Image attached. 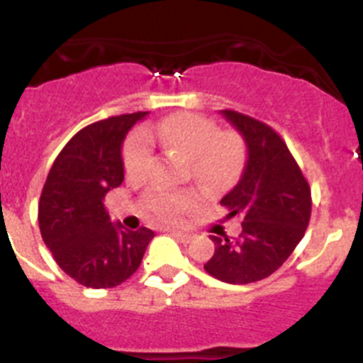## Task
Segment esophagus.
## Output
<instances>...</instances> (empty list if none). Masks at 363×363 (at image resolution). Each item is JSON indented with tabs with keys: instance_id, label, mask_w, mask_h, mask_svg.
Wrapping results in <instances>:
<instances>
[{
	"instance_id": "esophagus-1",
	"label": "esophagus",
	"mask_w": 363,
	"mask_h": 363,
	"mask_svg": "<svg viewBox=\"0 0 363 363\" xmlns=\"http://www.w3.org/2000/svg\"><path fill=\"white\" fill-rule=\"evenodd\" d=\"M168 232L172 233V235L177 237L179 240H182L184 244H189L193 239H195V233H189V232H181V230H174V228H168Z\"/></svg>"
}]
</instances>
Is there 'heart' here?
<instances>
[{"label": "heart", "mask_w": 363, "mask_h": 363, "mask_svg": "<svg viewBox=\"0 0 363 363\" xmlns=\"http://www.w3.org/2000/svg\"><path fill=\"white\" fill-rule=\"evenodd\" d=\"M152 142L191 160L195 179L212 191L230 188L246 163V144L239 133L221 131L214 121L200 113L179 112L126 138L123 164L128 177L140 179L147 174L152 163ZM196 203L199 195L193 191L155 189L144 196L145 208L163 221L184 218Z\"/></svg>", "instance_id": "b5f03b06"}]
</instances>
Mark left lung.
I'll use <instances>...</instances> for the list:
<instances>
[{"mask_svg": "<svg viewBox=\"0 0 363 363\" xmlns=\"http://www.w3.org/2000/svg\"><path fill=\"white\" fill-rule=\"evenodd\" d=\"M247 145L239 184L221 205L244 218L237 239L211 235L207 274L230 284H250L276 272L302 240L311 219V188L286 142L269 124L237 111H221Z\"/></svg>", "mask_w": 363, "mask_h": 363, "instance_id": "obj_1", "label": "left lung"}]
</instances>
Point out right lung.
I'll return each mask as SVG.
<instances>
[{
    "mask_svg": "<svg viewBox=\"0 0 363 363\" xmlns=\"http://www.w3.org/2000/svg\"><path fill=\"white\" fill-rule=\"evenodd\" d=\"M147 112L96 121L73 135L52 163L38 202L45 246L65 274L87 288H113L133 276L155 237L113 225L105 195L124 179L121 144Z\"/></svg>",
    "mask_w": 363,
    "mask_h": 363,
    "instance_id": "obj_1",
    "label": "right lung"
}]
</instances>
